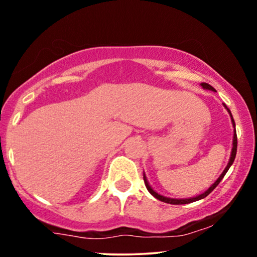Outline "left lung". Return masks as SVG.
<instances>
[{
	"mask_svg": "<svg viewBox=\"0 0 257 257\" xmlns=\"http://www.w3.org/2000/svg\"><path fill=\"white\" fill-rule=\"evenodd\" d=\"M200 85L203 86L204 89H206V90L216 91L215 89H213L212 86L210 85V84H207V83H201ZM223 105H224V108H225L226 110H228V112H229L230 117H231V122H232V125H233V139H232V149H231V155H230V160H229V162H228V165H226L225 170H224V171H223V173L219 175L218 179H217V180L215 181V183H213L212 185H211V186H210L209 188H207V190L205 191V192H203L201 194H199V196H197V197H192V198H185V199H174V198L164 197V196H161V194H159V193L155 192V191L153 190V188L151 187V185L148 184L147 178H146V175H145V173H144L145 185H146V187H147V190L149 191V193H151L153 197H155V198H157V199H159V200L164 201V203H167V204H174V205H179V204H188V203H193V201H197V200L203 199V198H205V197L209 196V194H210L211 192H212V191L215 190V188H216L217 186H218V184L220 183V181H222V179L224 178V175L226 174V172L229 171L230 166H231L232 162H233V160H235V158H236V152H237V135H236V129H235V126H236V124H235V121H233L232 115H231V111H230L228 106H226L225 104H223Z\"/></svg>",
	"mask_w": 257,
	"mask_h": 257,
	"instance_id": "left-lung-1",
	"label": "left lung"
}]
</instances>
